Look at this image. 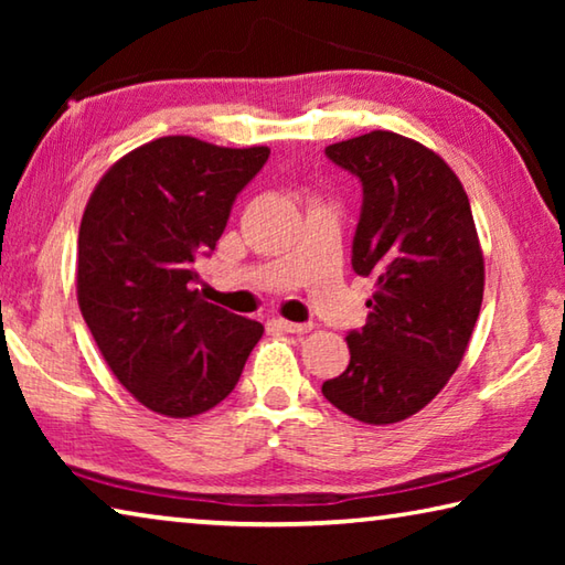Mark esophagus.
I'll return each mask as SVG.
<instances>
[{
    "label": "esophagus",
    "mask_w": 565,
    "mask_h": 565,
    "mask_svg": "<svg viewBox=\"0 0 565 565\" xmlns=\"http://www.w3.org/2000/svg\"><path fill=\"white\" fill-rule=\"evenodd\" d=\"M279 327L286 333H309L313 329L311 323H296V321H286V319H279Z\"/></svg>",
    "instance_id": "obj_1"
}]
</instances>
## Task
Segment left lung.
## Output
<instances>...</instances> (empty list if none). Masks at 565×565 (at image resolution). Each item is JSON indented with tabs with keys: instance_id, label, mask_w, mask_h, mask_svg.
I'll use <instances>...</instances> for the list:
<instances>
[{
	"instance_id": "left-lung-1",
	"label": "left lung",
	"mask_w": 565,
	"mask_h": 565,
	"mask_svg": "<svg viewBox=\"0 0 565 565\" xmlns=\"http://www.w3.org/2000/svg\"><path fill=\"white\" fill-rule=\"evenodd\" d=\"M361 179L353 271L376 291L347 337L351 361L321 394L371 426L398 424L431 404L461 363L483 301V252L463 184L446 161L394 131L327 147Z\"/></svg>"
}]
</instances>
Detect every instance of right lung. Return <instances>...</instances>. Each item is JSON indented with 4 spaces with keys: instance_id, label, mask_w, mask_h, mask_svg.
Listing matches in <instances>:
<instances>
[{
    "instance_id": "right-lung-1",
    "label": "right lung",
    "mask_w": 565,
    "mask_h": 565,
    "mask_svg": "<svg viewBox=\"0 0 565 565\" xmlns=\"http://www.w3.org/2000/svg\"><path fill=\"white\" fill-rule=\"evenodd\" d=\"M269 147L228 149L161 137L111 164L79 226L76 301L111 374L169 418H191L232 394L259 321L204 301L191 281L212 254L234 199Z\"/></svg>"
}]
</instances>
